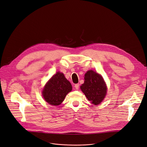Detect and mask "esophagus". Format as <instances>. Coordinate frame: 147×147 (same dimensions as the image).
Segmentation results:
<instances>
[{
    "label": "esophagus",
    "mask_w": 147,
    "mask_h": 147,
    "mask_svg": "<svg viewBox=\"0 0 147 147\" xmlns=\"http://www.w3.org/2000/svg\"><path fill=\"white\" fill-rule=\"evenodd\" d=\"M74 87H75L76 90H78V88H79V84H76Z\"/></svg>",
    "instance_id": "esophagus-1"
}]
</instances>
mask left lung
Instances as JSON below:
<instances>
[{
	"label": "left lung",
	"mask_w": 147,
	"mask_h": 147,
	"mask_svg": "<svg viewBox=\"0 0 147 147\" xmlns=\"http://www.w3.org/2000/svg\"><path fill=\"white\" fill-rule=\"evenodd\" d=\"M84 76V83L80 87L82 91L92 104H99L104 98L107 90L103 78L92 70L88 71Z\"/></svg>",
	"instance_id": "8db88e82"
}]
</instances>
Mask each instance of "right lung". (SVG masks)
<instances>
[{
    "label": "right lung",
    "instance_id": "right-lung-1",
    "mask_svg": "<svg viewBox=\"0 0 147 147\" xmlns=\"http://www.w3.org/2000/svg\"><path fill=\"white\" fill-rule=\"evenodd\" d=\"M72 90L71 83L63 73L57 72L47 82L43 90L45 101L52 105H59Z\"/></svg>",
    "mask_w": 147,
    "mask_h": 147
}]
</instances>
